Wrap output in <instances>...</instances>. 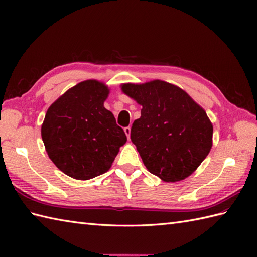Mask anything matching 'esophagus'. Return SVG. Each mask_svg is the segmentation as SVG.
Listing matches in <instances>:
<instances>
[{
    "label": "esophagus",
    "instance_id": "esophagus-1",
    "mask_svg": "<svg viewBox=\"0 0 257 257\" xmlns=\"http://www.w3.org/2000/svg\"><path fill=\"white\" fill-rule=\"evenodd\" d=\"M124 132H125V134H126L127 138L130 139V135H131V127H130V126H126V127H124Z\"/></svg>",
    "mask_w": 257,
    "mask_h": 257
}]
</instances>
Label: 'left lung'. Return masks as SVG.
Wrapping results in <instances>:
<instances>
[{"label": "left lung", "instance_id": "1", "mask_svg": "<svg viewBox=\"0 0 257 257\" xmlns=\"http://www.w3.org/2000/svg\"><path fill=\"white\" fill-rule=\"evenodd\" d=\"M121 89L143 106L131 139L147 169L165 182L191 176L212 147L213 126L206 111L185 91L162 80L123 83Z\"/></svg>", "mask_w": 257, "mask_h": 257}]
</instances>
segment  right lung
<instances>
[{
  "label": "right lung",
  "instance_id": "add662e5",
  "mask_svg": "<svg viewBox=\"0 0 257 257\" xmlns=\"http://www.w3.org/2000/svg\"><path fill=\"white\" fill-rule=\"evenodd\" d=\"M109 89L94 79L74 85L51 104L42 125L48 157L77 180L105 174L126 135L104 107Z\"/></svg>",
  "mask_w": 257,
  "mask_h": 257
}]
</instances>
